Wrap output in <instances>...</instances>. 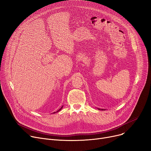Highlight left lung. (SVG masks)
<instances>
[{
  "instance_id": "8db88e82",
  "label": "left lung",
  "mask_w": 151,
  "mask_h": 151,
  "mask_svg": "<svg viewBox=\"0 0 151 151\" xmlns=\"http://www.w3.org/2000/svg\"><path fill=\"white\" fill-rule=\"evenodd\" d=\"M99 109V110H100V109ZM101 110H103V109H101Z\"/></svg>"
}]
</instances>
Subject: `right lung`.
Instances as JSON below:
<instances>
[{
    "mask_svg": "<svg viewBox=\"0 0 151 151\" xmlns=\"http://www.w3.org/2000/svg\"><path fill=\"white\" fill-rule=\"evenodd\" d=\"M63 106H62V107H61V109H59V110H58V111H57V112H59V110H61V109H62V108H63ZM55 113H56V112H54V113H53V114H55Z\"/></svg>",
    "mask_w": 151,
    "mask_h": 151,
    "instance_id": "right-lung-1",
    "label": "right lung"
}]
</instances>
